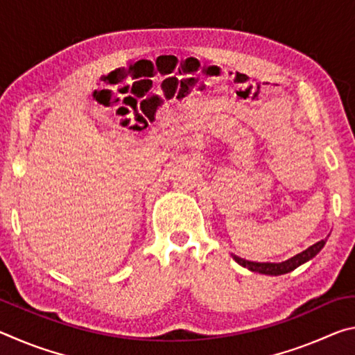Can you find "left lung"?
<instances>
[{
    "label": "left lung",
    "mask_w": 355,
    "mask_h": 355,
    "mask_svg": "<svg viewBox=\"0 0 355 355\" xmlns=\"http://www.w3.org/2000/svg\"><path fill=\"white\" fill-rule=\"evenodd\" d=\"M324 244H326V239H321V241H318L316 244L310 245L307 250L300 252V254H297L296 257H293L290 260L282 261V263H255V261L243 260V258H239L236 255H233V258H235V261L238 264H241V266L248 268L254 272H260L266 275H282V274L294 271V269L300 266V264L311 260V258H313L318 252L324 248Z\"/></svg>",
    "instance_id": "8db88e82"
}]
</instances>
